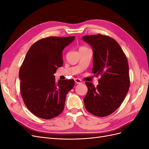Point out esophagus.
<instances>
[{"mask_svg":"<svg viewBox=\"0 0 149 149\" xmlns=\"http://www.w3.org/2000/svg\"><path fill=\"white\" fill-rule=\"evenodd\" d=\"M74 80L76 84H81L82 83V81L79 78H75Z\"/></svg>","mask_w":149,"mask_h":149,"instance_id":"1","label":"esophagus"}]
</instances>
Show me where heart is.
<instances>
[{
  "instance_id": "heart-1",
  "label": "heart",
  "mask_w": 149,
  "mask_h": 149,
  "mask_svg": "<svg viewBox=\"0 0 149 149\" xmlns=\"http://www.w3.org/2000/svg\"><path fill=\"white\" fill-rule=\"evenodd\" d=\"M84 48H85V47H81L79 48V49H84Z\"/></svg>"
}]
</instances>
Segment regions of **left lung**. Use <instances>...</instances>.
<instances>
[{
	"label": "left lung",
	"mask_w": 149,
	"mask_h": 149,
	"mask_svg": "<svg viewBox=\"0 0 149 149\" xmlns=\"http://www.w3.org/2000/svg\"><path fill=\"white\" fill-rule=\"evenodd\" d=\"M82 40L93 49V73L101 76L96 87L86 82L88 91L84 106L94 116H107L118 109L127 94L130 80L127 58L118 43L107 36L85 35Z\"/></svg>",
	"instance_id": "8db88e82"
}]
</instances>
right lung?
Returning <instances> with one entry per match:
<instances>
[{
	"label": "right lung",
	"instance_id": "add662e5",
	"mask_svg": "<svg viewBox=\"0 0 149 149\" xmlns=\"http://www.w3.org/2000/svg\"><path fill=\"white\" fill-rule=\"evenodd\" d=\"M74 39V36L41 39L25 56L19 71L21 95L26 107L40 118H54L64 109L66 94L74 81L56 82L54 74L63 63V50Z\"/></svg>",
	"mask_w": 149,
	"mask_h": 149
}]
</instances>
